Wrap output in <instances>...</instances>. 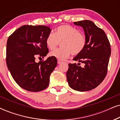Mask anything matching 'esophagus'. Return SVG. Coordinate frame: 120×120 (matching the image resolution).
Segmentation results:
<instances>
[{"label":"esophagus","mask_w":120,"mask_h":120,"mask_svg":"<svg viewBox=\"0 0 120 120\" xmlns=\"http://www.w3.org/2000/svg\"><path fill=\"white\" fill-rule=\"evenodd\" d=\"M61 63H62V61H61V60H57V64H60Z\"/></svg>","instance_id":"1"}]
</instances>
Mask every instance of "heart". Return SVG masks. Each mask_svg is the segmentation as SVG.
Masks as SVG:
<instances>
[{"label": "heart", "instance_id": "heart-1", "mask_svg": "<svg viewBox=\"0 0 120 120\" xmlns=\"http://www.w3.org/2000/svg\"><path fill=\"white\" fill-rule=\"evenodd\" d=\"M46 45L51 50H55L60 42L62 48L50 53L51 56L59 60H64L71 54L76 56L84 50L87 43L85 35L78 29L71 25L64 24L55 29V34L51 33L47 36Z\"/></svg>", "mask_w": 120, "mask_h": 120}]
</instances>
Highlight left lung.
Returning <instances> with one entry per match:
<instances>
[{"mask_svg": "<svg viewBox=\"0 0 120 120\" xmlns=\"http://www.w3.org/2000/svg\"><path fill=\"white\" fill-rule=\"evenodd\" d=\"M74 23L84 29L87 43L84 50L74 58L79 63L69 64L66 78L72 89L87 91L99 85L107 75L110 44L104 30L91 21L85 20ZM80 62L84 64V67L79 66Z\"/></svg>", "mask_w": 120, "mask_h": 120, "instance_id": "obj_1", "label": "left lung"}]
</instances>
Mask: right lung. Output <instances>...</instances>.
Instances as JSON below:
<instances>
[{
    "label": "right lung",
    "mask_w": 120,
    "mask_h": 120,
    "mask_svg": "<svg viewBox=\"0 0 120 120\" xmlns=\"http://www.w3.org/2000/svg\"><path fill=\"white\" fill-rule=\"evenodd\" d=\"M51 30L45 25H25L9 36L8 68L15 81L24 90L38 92L49 86L50 76L57 65L56 58L50 56L39 63L35 59L44 58L49 52L45 41Z\"/></svg>",
    "instance_id": "right-lung-1"
}]
</instances>
